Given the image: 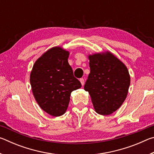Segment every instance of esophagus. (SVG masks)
<instances>
[{
    "label": "esophagus",
    "instance_id": "esophagus-1",
    "mask_svg": "<svg viewBox=\"0 0 154 154\" xmlns=\"http://www.w3.org/2000/svg\"><path fill=\"white\" fill-rule=\"evenodd\" d=\"M79 81H80V82H81V83H82V85H84V82H85V81H84V79H83V78H81V79H79Z\"/></svg>",
    "mask_w": 154,
    "mask_h": 154
}]
</instances>
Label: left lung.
<instances>
[{
  "label": "left lung",
  "instance_id": "left-lung-1",
  "mask_svg": "<svg viewBox=\"0 0 154 154\" xmlns=\"http://www.w3.org/2000/svg\"><path fill=\"white\" fill-rule=\"evenodd\" d=\"M90 73L84 85L94 108L102 116L112 114L126 99L130 84L127 67L111 52L88 55Z\"/></svg>",
  "mask_w": 154,
  "mask_h": 154
}]
</instances>
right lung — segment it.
<instances>
[{
	"mask_svg": "<svg viewBox=\"0 0 154 154\" xmlns=\"http://www.w3.org/2000/svg\"><path fill=\"white\" fill-rule=\"evenodd\" d=\"M69 51L60 46L48 49L36 60L30 75L32 94L38 105L50 116H62L71 94L82 87L68 62Z\"/></svg>",
	"mask_w": 154,
	"mask_h": 154,
	"instance_id": "obj_1",
	"label": "right lung"
}]
</instances>
